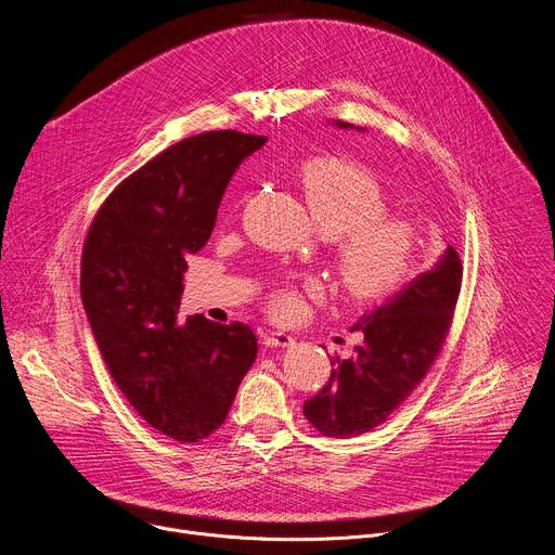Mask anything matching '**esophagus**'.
<instances>
[{"label": "esophagus", "instance_id": "obj_1", "mask_svg": "<svg viewBox=\"0 0 555 555\" xmlns=\"http://www.w3.org/2000/svg\"><path fill=\"white\" fill-rule=\"evenodd\" d=\"M263 345L266 347H292L294 336H289L285 332H270V334H263Z\"/></svg>", "mask_w": 555, "mask_h": 555}]
</instances>
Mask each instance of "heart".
Segmentation results:
<instances>
[{
	"instance_id": "heart-1",
	"label": "heart",
	"mask_w": 555,
	"mask_h": 555,
	"mask_svg": "<svg viewBox=\"0 0 555 555\" xmlns=\"http://www.w3.org/2000/svg\"><path fill=\"white\" fill-rule=\"evenodd\" d=\"M302 191L319 228L334 240V266L343 287L358 300H375L398 289L424 250V230L415 217L386 212L382 182L362 165L343 157H315L302 169ZM321 296L319 283L272 292L270 313L298 321L307 298Z\"/></svg>"
}]
</instances>
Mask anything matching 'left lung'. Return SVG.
<instances>
[{
	"instance_id": "8db88e82",
	"label": "left lung",
	"mask_w": 555,
	"mask_h": 555,
	"mask_svg": "<svg viewBox=\"0 0 555 555\" xmlns=\"http://www.w3.org/2000/svg\"><path fill=\"white\" fill-rule=\"evenodd\" d=\"M461 274V259L448 246L428 272L360 315L351 332L364 336L362 345L353 358L332 360L330 382L302 406L315 430L338 439L369 433L409 398L443 347Z\"/></svg>"
}]
</instances>
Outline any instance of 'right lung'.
Listing matches in <instances>:
<instances>
[{"mask_svg": "<svg viewBox=\"0 0 555 555\" xmlns=\"http://www.w3.org/2000/svg\"><path fill=\"white\" fill-rule=\"evenodd\" d=\"M266 135L186 138L122 180L96 212L81 298L101 356L140 417L176 441L215 433L257 360L244 323L180 321L186 257L210 240L223 191Z\"/></svg>", "mask_w": 555, "mask_h": 555, "instance_id": "add662e5", "label": "right lung"}]
</instances>
